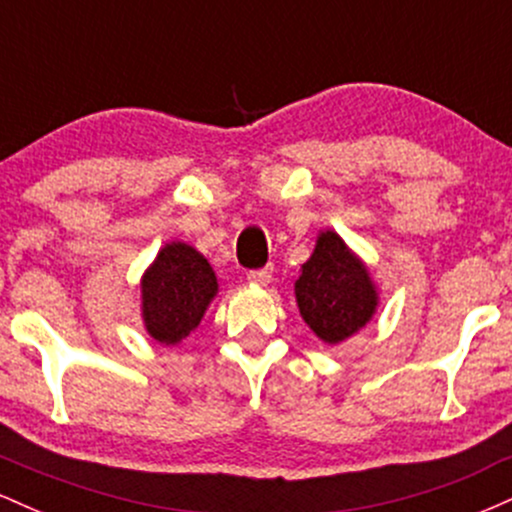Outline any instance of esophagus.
I'll return each instance as SVG.
<instances>
[{
    "label": "esophagus",
    "instance_id": "34e87169",
    "mask_svg": "<svg viewBox=\"0 0 512 512\" xmlns=\"http://www.w3.org/2000/svg\"><path fill=\"white\" fill-rule=\"evenodd\" d=\"M248 281H250V284H255V286H267L269 281H272V267L248 272Z\"/></svg>",
    "mask_w": 512,
    "mask_h": 512
}]
</instances>
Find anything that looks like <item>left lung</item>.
<instances>
[{
    "mask_svg": "<svg viewBox=\"0 0 512 512\" xmlns=\"http://www.w3.org/2000/svg\"><path fill=\"white\" fill-rule=\"evenodd\" d=\"M293 293L303 322L327 346L361 332L380 305L368 264L332 228L317 233L315 250L301 264Z\"/></svg>",
    "mask_w": 512,
    "mask_h": 512,
    "instance_id": "8db88e82",
    "label": "left lung"
}]
</instances>
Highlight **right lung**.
I'll return each instance as SVG.
<instances>
[{"mask_svg":"<svg viewBox=\"0 0 512 512\" xmlns=\"http://www.w3.org/2000/svg\"><path fill=\"white\" fill-rule=\"evenodd\" d=\"M142 322L151 339L175 346L190 337L219 293V279L207 257L182 240H170L144 269Z\"/></svg>","mask_w":512,"mask_h":512,"instance_id":"1","label":"right lung"}]
</instances>
